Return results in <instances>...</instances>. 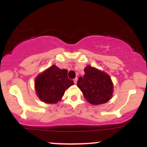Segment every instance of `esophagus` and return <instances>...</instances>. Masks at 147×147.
Wrapping results in <instances>:
<instances>
[{
	"instance_id": "esophagus-1",
	"label": "esophagus",
	"mask_w": 147,
	"mask_h": 147,
	"mask_svg": "<svg viewBox=\"0 0 147 147\" xmlns=\"http://www.w3.org/2000/svg\"><path fill=\"white\" fill-rule=\"evenodd\" d=\"M77 80H78V78H77V77H76V78L74 79V83H75V84H77Z\"/></svg>"
}]
</instances>
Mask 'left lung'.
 <instances>
[{"instance_id": "8db88e82", "label": "left lung", "mask_w": 147, "mask_h": 147, "mask_svg": "<svg viewBox=\"0 0 147 147\" xmlns=\"http://www.w3.org/2000/svg\"><path fill=\"white\" fill-rule=\"evenodd\" d=\"M85 75L79 77L77 86L90 104H105L112 97L113 84L110 76L98 69L88 65L84 68Z\"/></svg>"}]
</instances>
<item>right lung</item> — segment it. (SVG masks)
Instances as JSON below:
<instances>
[{"mask_svg": "<svg viewBox=\"0 0 147 147\" xmlns=\"http://www.w3.org/2000/svg\"><path fill=\"white\" fill-rule=\"evenodd\" d=\"M73 84V81L68 77V70L55 65L37 76L34 82L37 96L46 104H57Z\"/></svg>", "mask_w": 147, "mask_h": 147, "instance_id": "right-lung-1", "label": "right lung"}]
</instances>
